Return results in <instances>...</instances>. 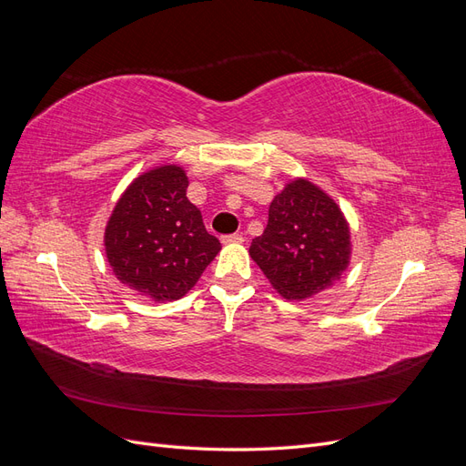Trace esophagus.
<instances>
[{
  "label": "esophagus",
  "mask_w": 466,
  "mask_h": 466,
  "mask_svg": "<svg viewBox=\"0 0 466 466\" xmlns=\"http://www.w3.org/2000/svg\"><path fill=\"white\" fill-rule=\"evenodd\" d=\"M245 237L241 233H231V235H223L221 243L223 245H231V243H243Z\"/></svg>",
  "instance_id": "obj_1"
}]
</instances>
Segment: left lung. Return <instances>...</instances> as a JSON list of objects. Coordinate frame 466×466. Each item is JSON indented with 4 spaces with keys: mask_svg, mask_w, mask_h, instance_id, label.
Listing matches in <instances>:
<instances>
[{
    "mask_svg": "<svg viewBox=\"0 0 466 466\" xmlns=\"http://www.w3.org/2000/svg\"><path fill=\"white\" fill-rule=\"evenodd\" d=\"M248 252L279 295L305 299L348 268L350 229L330 196L298 178L272 200L266 229Z\"/></svg>",
    "mask_w": 466,
    "mask_h": 466,
    "instance_id": "obj_1",
    "label": "left lung"
}]
</instances>
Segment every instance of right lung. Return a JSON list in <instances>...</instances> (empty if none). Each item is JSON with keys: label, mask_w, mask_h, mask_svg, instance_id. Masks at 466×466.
<instances>
[{"label": "right lung", "mask_w": 466, "mask_h": 466, "mask_svg": "<svg viewBox=\"0 0 466 466\" xmlns=\"http://www.w3.org/2000/svg\"><path fill=\"white\" fill-rule=\"evenodd\" d=\"M188 178L177 165L137 177L122 194L105 231L106 258L122 284L153 301L185 295L221 248L187 198Z\"/></svg>", "instance_id": "right-lung-1"}]
</instances>
